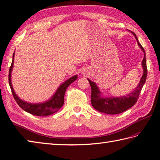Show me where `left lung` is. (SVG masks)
I'll list each match as a JSON object with an SVG mask.
<instances>
[{
	"mask_svg": "<svg viewBox=\"0 0 160 160\" xmlns=\"http://www.w3.org/2000/svg\"><path fill=\"white\" fill-rule=\"evenodd\" d=\"M132 33L135 37V38L138 43V45L143 52L144 57L142 61V67L143 68V76L141 78V80L138 86L137 87L135 90L133 92L129 93L127 96L122 97H117V98H103L101 96V93L98 89V87L96 86L95 82H92L88 79L90 84L91 88H92V94H91V102L93 108L96 110L102 113H106L109 114H120L126 111L127 109L132 108V106L137 102L139 98L141 91L142 89L143 84L146 82L147 78V66H146V52L144 49L139 43L136 34L133 32Z\"/></svg>",
	"mask_w": 160,
	"mask_h": 160,
	"instance_id": "obj_1",
	"label": "left lung"
}]
</instances>
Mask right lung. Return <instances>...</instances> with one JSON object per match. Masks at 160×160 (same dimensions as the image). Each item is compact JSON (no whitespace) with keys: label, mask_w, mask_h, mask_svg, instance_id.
Here are the masks:
<instances>
[{"label":"right lung","mask_w":160,"mask_h":160,"mask_svg":"<svg viewBox=\"0 0 160 160\" xmlns=\"http://www.w3.org/2000/svg\"><path fill=\"white\" fill-rule=\"evenodd\" d=\"M14 52L13 54V57H12V64L9 67V84L14 98L16 102H17V104L19 105V107L23 109L24 111L28 112V113L32 115L39 116V117H46V116L51 115L58 112L62 107L64 102V93L67 87L77 79L78 76H74L71 77L67 81H65L63 84H62L60 87L58 89L57 92L52 97V98L50 99L49 101L45 102L38 103V104H32V103L25 102L21 100L16 95L13 87H12L11 83V72L14 64Z\"/></svg>","instance_id":"add662e5"}]
</instances>
